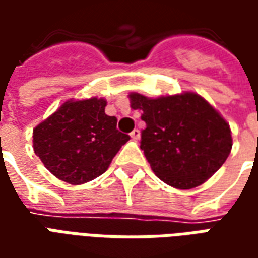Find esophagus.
Segmentation results:
<instances>
[{"label":"esophagus","instance_id":"obj_1","mask_svg":"<svg viewBox=\"0 0 258 258\" xmlns=\"http://www.w3.org/2000/svg\"><path fill=\"white\" fill-rule=\"evenodd\" d=\"M131 138H133V141H138L141 138V133H140V130H133V133H131Z\"/></svg>","mask_w":258,"mask_h":258}]
</instances>
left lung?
Masks as SVG:
<instances>
[{"mask_svg": "<svg viewBox=\"0 0 258 258\" xmlns=\"http://www.w3.org/2000/svg\"><path fill=\"white\" fill-rule=\"evenodd\" d=\"M128 96L146 123L141 149L163 182L192 189L225 163L232 149L231 128L205 98L195 92L155 99L137 92Z\"/></svg>", "mask_w": 258, "mask_h": 258, "instance_id": "left-lung-1", "label": "left lung"}]
</instances>
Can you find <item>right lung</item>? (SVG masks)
Wrapping results in <instances>:
<instances>
[{"mask_svg": "<svg viewBox=\"0 0 258 258\" xmlns=\"http://www.w3.org/2000/svg\"><path fill=\"white\" fill-rule=\"evenodd\" d=\"M105 106L102 98L68 101L33 130L34 152L56 178L72 185L92 181L130 140Z\"/></svg>", "mask_w": 258, "mask_h": 258, "instance_id": "1", "label": "right lung"}]
</instances>
